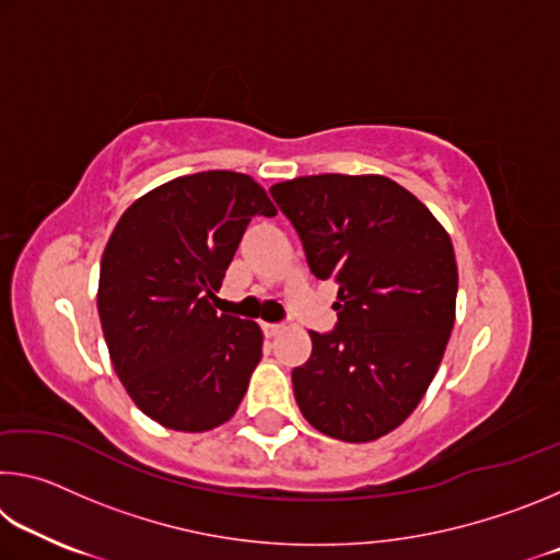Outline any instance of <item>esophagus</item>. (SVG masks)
<instances>
[{"label":"esophagus","instance_id":"obj_1","mask_svg":"<svg viewBox=\"0 0 560 560\" xmlns=\"http://www.w3.org/2000/svg\"><path fill=\"white\" fill-rule=\"evenodd\" d=\"M261 330L267 338H273L281 330V324H261Z\"/></svg>","mask_w":560,"mask_h":560}]
</instances>
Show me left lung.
Instances as JSON below:
<instances>
[{
    "mask_svg": "<svg viewBox=\"0 0 560 560\" xmlns=\"http://www.w3.org/2000/svg\"><path fill=\"white\" fill-rule=\"evenodd\" d=\"M316 279L338 283L334 330L293 368V395L328 438H383L422 400L454 326L452 240L415 195L381 175H311L279 183Z\"/></svg>",
    "mask_w": 560,
    "mask_h": 560,
    "instance_id": "left-lung-1",
    "label": "left lung"
}]
</instances>
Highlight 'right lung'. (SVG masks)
<instances>
[{
  "label": "right lung",
  "instance_id": "1",
  "mask_svg": "<svg viewBox=\"0 0 560 560\" xmlns=\"http://www.w3.org/2000/svg\"><path fill=\"white\" fill-rule=\"evenodd\" d=\"M257 214L277 210L252 177L207 170L132 202L103 252L98 316L113 368L170 430L230 420L259 363V326L212 303Z\"/></svg>",
  "mask_w": 560,
  "mask_h": 560
}]
</instances>
